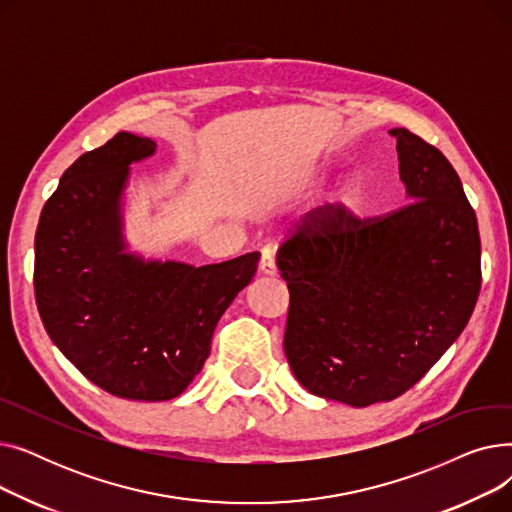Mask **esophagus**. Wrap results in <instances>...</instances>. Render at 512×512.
<instances>
[{"instance_id":"34e87169","label":"esophagus","mask_w":512,"mask_h":512,"mask_svg":"<svg viewBox=\"0 0 512 512\" xmlns=\"http://www.w3.org/2000/svg\"><path fill=\"white\" fill-rule=\"evenodd\" d=\"M259 270L263 276H276V259L272 249H261V261H259Z\"/></svg>"}]
</instances>
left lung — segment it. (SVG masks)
I'll return each mask as SVG.
<instances>
[{
  "label": "left lung",
  "instance_id": "1",
  "mask_svg": "<svg viewBox=\"0 0 512 512\" xmlns=\"http://www.w3.org/2000/svg\"><path fill=\"white\" fill-rule=\"evenodd\" d=\"M390 134L411 203L367 220L317 207L276 257L294 378L351 407L413 388L461 336L481 288L477 218L459 174L407 128Z\"/></svg>",
  "mask_w": 512,
  "mask_h": 512
}]
</instances>
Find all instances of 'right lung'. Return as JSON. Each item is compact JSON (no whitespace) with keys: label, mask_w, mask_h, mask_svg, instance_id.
Here are the masks:
<instances>
[{"label":"right lung","mask_w":512,"mask_h":512,"mask_svg":"<svg viewBox=\"0 0 512 512\" xmlns=\"http://www.w3.org/2000/svg\"><path fill=\"white\" fill-rule=\"evenodd\" d=\"M153 153L151 139L118 132L80 155L35 234V299L49 338L101 390L147 402L176 398L193 382L259 261L255 251L195 267L124 251L128 166Z\"/></svg>","instance_id":"obj_1"}]
</instances>
